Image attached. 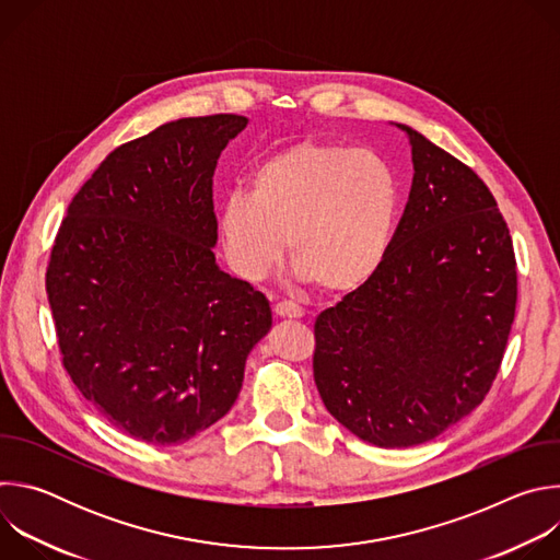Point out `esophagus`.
<instances>
[{"instance_id":"esophagus-1","label":"esophagus","mask_w":560,"mask_h":560,"mask_svg":"<svg viewBox=\"0 0 560 560\" xmlns=\"http://www.w3.org/2000/svg\"><path fill=\"white\" fill-rule=\"evenodd\" d=\"M275 314L279 318H301L305 312H303V307H299L292 301H279V303H275Z\"/></svg>"}]
</instances>
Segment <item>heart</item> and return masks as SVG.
Wrapping results in <instances>:
<instances>
[{
  "mask_svg": "<svg viewBox=\"0 0 560 560\" xmlns=\"http://www.w3.org/2000/svg\"><path fill=\"white\" fill-rule=\"evenodd\" d=\"M404 186L372 150L301 141L270 154L250 175V195H230L219 236L232 270L264 279L288 255L303 281L350 294L374 279L392 248Z\"/></svg>",
  "mask_w": 560,
  "mask_h": 560,
  "instance_id": "obj_1",
  "label": "heart"
}]
</instances>
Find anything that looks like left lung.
Wrapping results in <instances>:
<instances>
[{
  "instance_id": "8db88e82",
  "label": "left lung",
  "mask_w": 560,
  "mask_h": 560,
  "mask_svg": "<svg viewBox=\"0 0 560 560\" xmlns=\"http://www.w3.org/2000/svg\"><path fill=\"white\" fill-rule=\"evenodd\" d=\"M415 179L385 264L314 322L328 412L376 447L432 441L483 404L514 324L510 228L469 166L401 126Z\"/></svg>"
}]
</instances>
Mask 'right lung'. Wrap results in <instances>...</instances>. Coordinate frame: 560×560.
I'll return each instance as SVG.
<instances>
[{"instance_id":"1","label":"right lung","mask_w":560,"mask_h":560,"mask_svg":"<svg viewBox=\"0 0 560 560\" xmlns=\"http://www.w3.org/2000/svg\"><path fill=\"white\" fill-rule=\"evenodd\" d=\"M242 115L188 117L115 148L57 230L46 292L61 363L117 430L175 445L234 406L268 299L214 264L212 175Z\"/></svg>"}]
</instances>
